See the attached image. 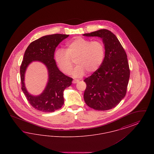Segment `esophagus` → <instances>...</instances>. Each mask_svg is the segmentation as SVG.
I'll return each mask as SVG.
<instances>
[{"label": "esophagus", "mask_w": 154, "mask_h": 154, "mask_svg": "<svg viewBox=\"0 0 154 154\" xmlns=\"http://www.w3.org/2000/svg\"><path fill=\"white\" fill-rule=\"evenodd\" d=\"M79 82V80H78V79H74L73 81V83H74V84H76V83H77Z\"/></svg>", "instance_id": "esophagus-1"}]
</instances>
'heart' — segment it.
<instances>
[{"mask_svg": "<svg viewBox=\"0 0 154 154\" xmlns=\"http://www.w3.org/2000/svg\"><path fill=\"white\" fill-rule=\"evenodd\" d=\"M106 48L102 40L91 41L78 37L68 42L65 50L59 49L55 59L63 73L69 74L73 67V60L77 65L72 74L75 77L84 75L85 72L92 73L100 67L105 57Z\"/></svg>", "mask_w": 154, "mask_h": 154, "instance_id": "heart-1", "label": "heart"}]
</instances>
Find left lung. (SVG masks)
Wrapping results in <instances>:
<instances>
[{"label":"left lung","mask_w":154,"mask_h":154,"mask_svg":"<svg viewBox=\"0 0 154 154\" xmlns=\"http://www.w3.org/2000/svg\"><path fill=\"white\" fill-rule=\"evenodd\" d=\"M83 36L101 37L106 48L102 65L84 80L87 84L85 102L94 110L112 109L126 94L130 77L127 55L117 37L109 30H99Z\"/></svg>","instance_id":"left-lung-1"}]
</instances>
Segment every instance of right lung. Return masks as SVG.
I'll return each mask as SVG.
<instances>
[{"label":"right lung","instance_id":"obj_1","mask_svg":"<svg viewBox=\"0 0 154 154\" xmlns=\"http://www.w3.org/2000/svg\"><path fill=\"white\" fill-rule=\"evenodd\" d=\"M68 36V35L54 34L42 37L32 42L25 52L20 66L21 89L30 104L36 110L51 112L60 109L64 104L63 91L71 85L73 79L59 70L54 57L56 47ZM35 60L44 63L48 67L49 76L44 91L37 97L30 95L24 84L26 69L32 61Z\"/></svg>","mask_w":154,"mask_h":154}]
</instances>
